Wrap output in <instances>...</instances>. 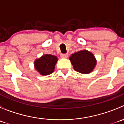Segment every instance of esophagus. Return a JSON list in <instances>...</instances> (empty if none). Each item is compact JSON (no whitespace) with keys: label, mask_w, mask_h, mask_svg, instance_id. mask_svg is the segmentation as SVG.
Here are the masks:
<instances>
[{"label":"esophagus","mask_w":124,"mask_h":124,"mask_svg":"<svg viewBox=\"0 0 124 124\" xmlns=\"http://www.w3.org/2000/svg\"><path fill=\"white\" fill-rule=\"evenodd\" d=\"M68 56V54L67 53H62V54H61V57H62V58H67Z\"/></svg>","instance_id":"esophagus-1"}]
</instances>
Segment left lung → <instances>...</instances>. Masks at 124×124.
Here are the masks:
<instances>
[{
	"label": "left lung",
	"instance_id": "left-lung-1",
	"mask_svg": "<svg viewBox=\"0 0 124 124\" xmlns=\"http://www.w3.org/2000/svg\"><path fill=\"white\" fill-rule=\"evenodd\" d=\"M74 70L82 74L91 72L97 63L94 56L87 50H82L74 53L70 57Z\"/></svg>",
	"mask_w": 124,
	"mask_h": 124
}]
</instances>
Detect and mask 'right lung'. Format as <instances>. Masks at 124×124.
Instances as JSON below:
<instances>
[{
	"instance_id": "right-lung-1",
	"label": "right lung",
	"mask_w": 124,
	"mask_h": 124,
	"mask_svg": "<svg viewBox=\"0 0 124 124\" xmlns=\"http://www.w3.org/2000/svg\"><path fill=\"white\" fill-rule=\"evenodd\" d=\"M56 56L52 54H45L35 61V69L43 76L49 75L54 71L57 62Z\"/></svg>"
}]
</instances>
